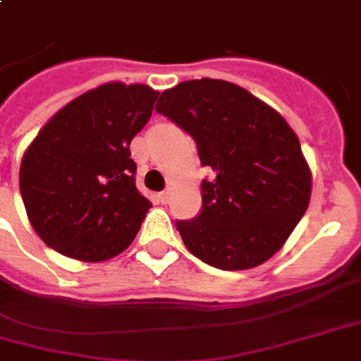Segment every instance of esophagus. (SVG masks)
I'll return each instance as SVG.
<instances>
[{"label": "esophagus", "instance_id": "1", "mask_svg": "<svg viewBox=\"0 0 361 361\" xmlns=\"http://www.w3.org/2000/svg\"><path fill=\"white\" fill-rule=\"evenodd\" d=\"M168 199H170V193H168V191H162V193H159V202L166 204Z\"/></svg>", "mask_w": 361, "mask_h": 361}]
</instances>
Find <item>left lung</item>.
<instances>
[{"label":"left lung","mask_w":361,"mask_h":361,"mask_svg":"<svg viewBox=\"0 0 361 361\" xmlns=\"http://www.w3.org/2000/svg\"><path fill=\"white\" fill-rule=\"evenodd\" d=\"M197 143L202 208L176 221L191 255L218 269H248L276 255L306 212L312 173L281 114L226 80H188L154 106Z\"/></svg>","instance_id":"8db88e82"}]
</instances>
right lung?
<instances>
[{
  "label": "right lung",
  "mask_w": 361,
  "mask_h": 361,
  "mask_svg": "<svg viewBox=\"0 0 361 361\" xmlns=\"http://www.w3.org/2000/svg\"><path fill=\"white\" fill-rule=\"evenodd\" d=\"M159 92L111 82L63 106L20 162V195L34 231L61 255L103 262L130 247L149 199L135 188L130 143Z\"/></svg>",
  "instance_id": "obj_1"
}]
</instances>
